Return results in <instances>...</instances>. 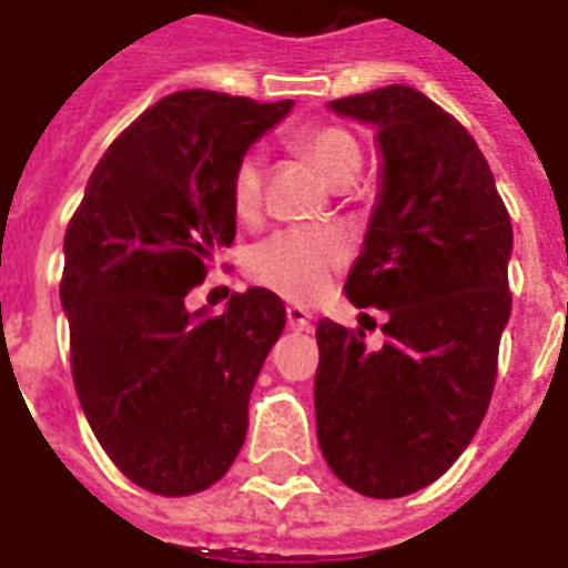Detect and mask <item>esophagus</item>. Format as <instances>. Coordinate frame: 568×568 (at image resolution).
<instances>
[{
  "instance_id": "obj_1",
  "label": "esophagus",
  "mask_w": 568,
  "mask_h": 568,
  "mask_svg": "<svg viewBox=\"0 0 568 568\" xmlns=\"http://www.w3.org/2000/svg\"><path fill=\"white\" fill-rule=\"evenodd\" d=\"M285 322L292 331H310L313 327V313L303 306H285Z\"/></svg>"
}]
</instances>
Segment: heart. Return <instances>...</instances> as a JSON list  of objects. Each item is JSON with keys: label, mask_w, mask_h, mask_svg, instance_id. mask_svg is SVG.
<instances>
[{"label": "heart", "mask_w": 568, "mask_h": 568, "mask_svg": "<svg viewBox=\"0 0 568 568\" xmlns=\"http://www.w3.org/2000/svg\"><path fill=\"white\" fill-rule=\"evenodd\" d=\"M294 149L310 160L333 187H348L363 166L361 142L336 124L306 128L294 136ZM232 202L241 216L255 214L262 202V160L244 154L232 175ZM348 262V241L333 229H285L265 237L250 253V276L280 297L313 303L331 292L333 276Z\"/></svg>", "instance_id": "b5f03b06"}]
</instances>
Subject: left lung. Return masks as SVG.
Masks as SVG:
<instances>
[{"mask_svg": "<svg viewBox=\"0 0 568 568\" xmlns=\"http://www.w3.org/2000/svg\"><path fill=\"white\" fill-rule=\"evenodd\" d=\"M375 128L381 190L348 301L387 310V342L322 318L315 372L318 447L366 497L435 483L474 440L491 402L509 322L513 223L474 136L410 85L331 101Z\"/></svg>", "mask_w": 568, "mask_h": 568, "instance_id": "8db88e82", "label": "left lung"}]
</instances>
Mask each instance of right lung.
Listing matches in <instances>:
<instances>
[{"instance_id":"right-lung-1","label":"right lung","mask_w":568,"mask_h":568,"mask_svg":"<svg viewBox=\"0 0 568 568\" xmlns=\"http://www.w3.org/2000/svg\"><path fill=\"white\" fill-rule=\"evenodd\" d=\"M292 106L166 94L106 149L64 232L73 387L106 456L151 495L205 491L244 447L285 306L267 288L232 294L220 315L184 297L235 241L237 160Z\"/></svg>"}]
</instances>
